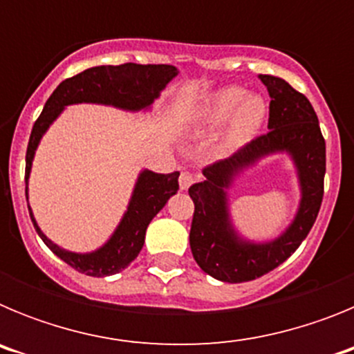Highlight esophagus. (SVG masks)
<instances>
[{"label": "esophagus", "mask_w": 354, "mask_h": 354, "mask_svg": "<svg viewBox=\"0 0 354 354\" xmlns=\"http://www.w3.org/2000/svg\"><path fill=\"white\" fill-rule=\"evenodd\" d=\"M195 183V177H193V174H189V171H183L179 177V187L183 189V192H186V189H189V186Z\"/></svg>", "instance_id": "34e87169"}]
</instances>
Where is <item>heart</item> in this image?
Instances as JSON below:
<instances>
[{
    "instance_id": "heart-1",
    "label": "heart",
    "mask_w": 354,
    "mask_h": 354,
    "mask_svg": "<svg viewBox=\"0 0 354 354\" xmlns=\"http://www.w3.org/2000/svg\"><path fill=\"white\" fill-rule=\"evenodd\" d=\"M232 114L228 122L227 133L221 140L220 150L223 154L245 147L252 142L261 131L268 115V104L261 95L246 92L239 86H227L212 93L204 104L200 106L192 122L195 134H207L223 124Z\"/></svg>"
}]
</instances>
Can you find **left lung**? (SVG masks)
<instances>
[{
	"instance_id": "obj_1",
	"label": "left lung",
	"mask_w": 354,
	"mask_h": 354,
	"mask_svg": "<svg viewBox=\"0 0 354 354\" xmlns=\"http://www.w3.org/2000/svg\"><path fill=\"white\" fill-rule=\"evenodd\" d=\"M271 97L268 133L232 158L204 168L202 183L189 187L195 204L189 246L196 264L216 280L250 282L286 262L308 236L321 209L326 174V143L310 101L282 77L259 74ZM289 153L300 184V205L290 227L270 241H250L235 230L227 189L261 158Z\"/></svg>"
}]
</instances>
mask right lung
<instances>
[{
	"label": "right lung",
	"mask_w": 354,
	"mask_h": 354,
	"mask_svg": "<svg viewBox=\"0 0 354 354\" xmlns=\"http://www.w3.org/2000/svg\"><path fill=\"white\" fill-rule=\"evenodd\" d=\"M177 74L179 71L174 65H99L62 81L51 93L31 129L26 150V179H24L26 200L28 180H30L37 147L49 126L60 117L67 106L88 102V104L113 106L124 111H147ZM177 189H179V171L167 175L150 170L140 171L127 204V211L122 216L115 232L101 248L88 253L71 252L53 243L40 230L30 204L28 211L37 234L56 257H60L71 268L88 277H109L126 270L138 257L140 250L145 243L147 227L152 218L167 205L170 196L177 193Z\"/></svg>",
	"instance_id": "right-lung-1"
}]
</instances>
